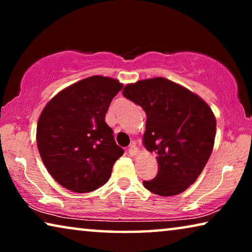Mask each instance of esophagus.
<instances>
[{"label":"esophagus","instance_id":"obj_1","mask_svg":"<svg viewBox=\"0 0 252 252\" xmlns=\"http://www.w3.org/2000/svg\"><path fill=\"white\" fill-rule=\"evenodd\" d=\"M137 151H139V150H137L135 144H132V146L128 148V154L130 155V156H135V155L137 154Z\"/></svg>","mask_w":252,"mask_h":252}]
</instances>
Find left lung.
Returning <instances> with one entry per match:
<instances>
[{
  "label": "left lung",
  "instance_id": "1",
  "mask_svg": "<svg viewBox=\"0 0 252 252\" xmlns=\"http://www.w3.org/2000/svg\"><path fill=\"white\" fill-rule=\"evenodd\" d=\"M123 94L146 112L143 144L157 154L158 173L143 186L159 196L185 191L211 156L216 137L211 108L187 88L159 77L128 84Z\"/></svg>",
  "mask_w": 252,
  "mask_h": 252
}]
</instances>
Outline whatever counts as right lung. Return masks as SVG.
Instances as JSON below:
<instances>
[{
	"instance_id": "add662e5",
	"label": "right lung",
	"mask_w": 252,
	"mask_h": 252,
	"mask_svg": "<svg viewBox=\"0 0 252 252\" xmlns=\"http://www.w3.org/2000/svg\"><path fill=\"white\" fill-rule=\"evenodd\" d=\"M123 88L118 80L93 75L54 96L41 112L36 143L51 177L74 192L102 187L124 150L117 146L105 113Z\"/></svg>"
}]
</instances>
